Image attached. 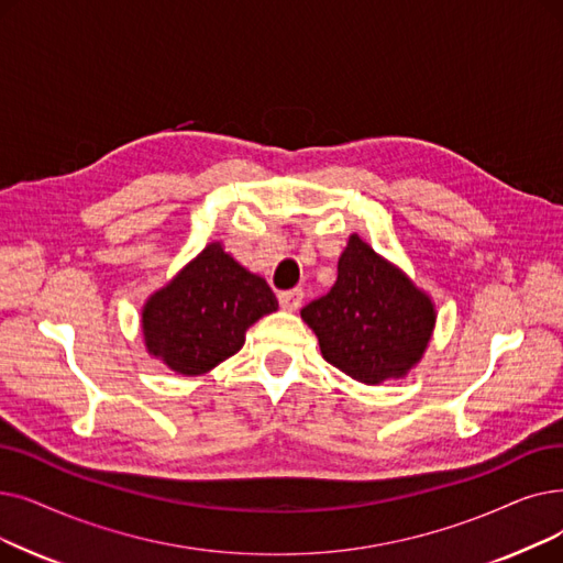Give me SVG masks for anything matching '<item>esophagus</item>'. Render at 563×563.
I'll list each match as a JSON object with an SVG mask.
<instances>
[{
    "instance_id": "esophagus-1",
    "label": "esophagus",
    "mask_w": 563,
    "mask_h": 563,
    "mask_svg": "<svg viewBox=\"0 0 563 563\" xmlns=\"http://www.w3.org/2000/svg\"><path fill=\"white\" fill-rule=\"evenodd\" d=\"M278 301L285 310H299L301 308V301H303V289H287V291H280L278 295Z\"/></svg>"
}]
</instances>
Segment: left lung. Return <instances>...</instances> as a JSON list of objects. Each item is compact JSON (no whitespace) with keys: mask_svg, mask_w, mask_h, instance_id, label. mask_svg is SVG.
<instances>
[{"mask_svg":"<svg viewBox=\"0 0 563 563\" xmlns=\"http://www.w3.org/2000/svg\"><path fill=\"white\" fill-rule=\"evenodd\" d=\"M301 320L331 365L375 386L405 377L421 361L437 314L423 289L352 234L335 285L301 310Z\"/></svg>","mask_w":563,"mask_h":563,"instance_id":"8db88e82","label":"left lung"}]
</instances>
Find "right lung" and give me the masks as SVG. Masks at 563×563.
Returning a JSON list of instances; mask_svg holds the SVG:
<instances>
[{
    "mask_svg": "<svg viewBox=\"0 0 563 563\" xmlns=\"http://www.w3.org/2000/svg\"><path fill=\"white\" fill-rule=\"evenodd\" d=\"M278 310V299L221 241L190 260L142 308L146 352L179 375H202L236 354L260 317Z\"/></svg>",
    "mask_w": 563,
    "mask_h": 563,
    "instance_id": "1",
    "label": "right lung"
}]
</instances>
